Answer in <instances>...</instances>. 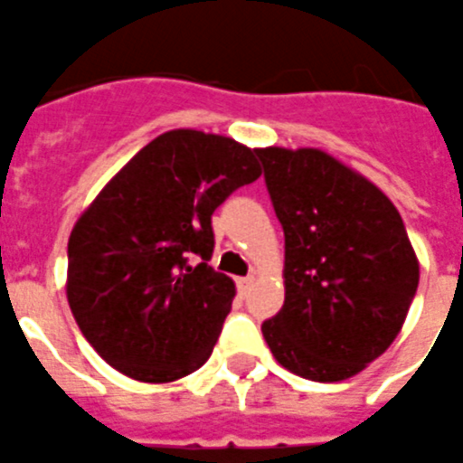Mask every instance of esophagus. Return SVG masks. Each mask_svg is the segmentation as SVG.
I'll return each mask as SVG.
<instances>
[{"label":"esophagus","instance_id":"obj_1","mask_svg":"<svg viewBox=\"0 0 463 463\" xmlns=\"http://www.w3.org/2000/svg\"><path fill=\"white\" fill-rule=\"evenodd\" d=\"M252 284H255V277H252V274H250V277L238 279V288H240V294H247V291H250V287H252Z\"/></svg>","mask_w":463,"mask_h":463}]
</instances>
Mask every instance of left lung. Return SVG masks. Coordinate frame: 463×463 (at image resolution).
Instances as JSON below:
<instances>
[{
	"label": "left lung",
	"instance_id": "left-lung-1",
	"mask_svg": "<svg viewBox=\"0 0 463 463\" xmlns=\"http://www.w3.org/2000/svg\"><path fill=\"white\" fill-rule=\"evenodd\" d=\"M284 228V306L262 335L303 379L345 381L381 357L405 323L420 264L388 196L333 155L262 147Z\"/></svg>",
	"mask_w": 463,
	"mask_h": 463
}]
</instances>
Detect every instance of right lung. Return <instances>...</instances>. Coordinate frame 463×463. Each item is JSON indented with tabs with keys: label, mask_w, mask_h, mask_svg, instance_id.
<instances>
[{
	"label": "right lung",
	"mask_w": 463,
	"mask_h": 463,
	"mask_svg": "<svg viewBox=\"0 0 463 463\" xmlns=\"http://www.w3.org/2000/svg\"><path fill=\"white\" fill-rule=\"evenodd\" d=\"M262 175L257 150L167 130L99 192L70 232L67 303L99 357L146 383L196 372L213 352L235 284L216 271L211 216Z\"/></svg>",
	"instance_id": "1"
}]
</instances>
